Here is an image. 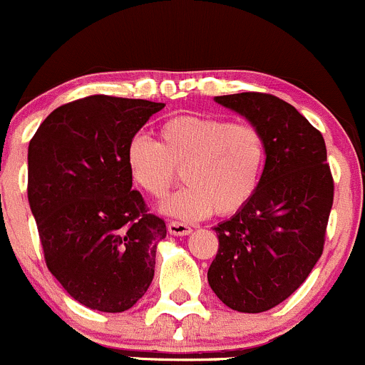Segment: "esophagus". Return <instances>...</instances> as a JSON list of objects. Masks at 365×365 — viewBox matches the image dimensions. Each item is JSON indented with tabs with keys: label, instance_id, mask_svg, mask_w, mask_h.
Returning <instances> with one entry per match:
<instances>
[{
	"label": "esophagus",
	"instance_id": "obj_1",
	"mask_svg": "<svg viewBox=\"0 0 365 365\" xmlns=\"http://www.w3.org/2000/svg\"><path fill=\"white\" fill-rule=\"evenodd\" d=\"M191 227L186 223H181V221H170L168 223V234L170 235H178V237H182V235H190L191 234Z\"/></svg>",
	"mask_w": 365,
	"mask_h": 365
}]
</instances>
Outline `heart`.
Returning a JSON list of instances; mask_svg holds the SVG:
<instances>
[{"instance_id":"1","label":"heart","mask_w":365,"mask_h":365,"mask_svg":"<svg viewBox=\"0 0 365 365\" xmlns=\"http://www.w3.org/2000/svg\"><path fill=\"white\" fill-rule=\"evenodd\" d=\"M158 138L137 133L126 144V167L133 182L160 198L181 170L186 186L161 202L160 210L184 221L212 210L232 214L253 198L264 175L267 148L260 131L244 123L181 114L158 126Z\"/></svg>"}]
</instances>
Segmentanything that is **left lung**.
<instances>
[{
    "label": "left lung",
    "mask_w": 365,
    "mask_h": 365,
    "mask_svg": "<svg viewBox=\"0 0 365 365\" xmlns=\"http://www.w3.org/2000/svg\"><path fill=\"white\" fill-rule=\"evenodd\" d=\"M265 140L260 186L230 220L207 279L217 299L240 313H264L287 300L320 260L334 181L322 133L295 107L265 93L216 96Z\"/></svg>",
    "instance_id": "1"
}]
</instances>
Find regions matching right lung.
Masks as SVG:
<instances>
[{"instance_id":"right-lung-1","label":"right lung","mask_w":365,"mask_h":365,"mask_svg":"<svg viewBox=\"0 0 365 365\" xmlns=\"http://www.w3.org/2000/svg\"><path fill=\"white\" fill-rule=\"evenodd\" d=\"M165 103L95 95L45 118L28 148V200L45 264L82 306L123 313L148 292L167 237L131 190L126 144Z\"/></svg>"}]
</instances>
